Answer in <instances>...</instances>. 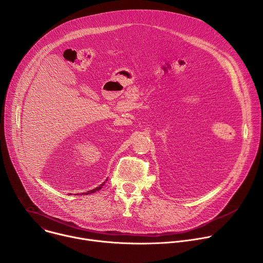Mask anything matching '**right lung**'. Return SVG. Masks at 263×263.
I'll return each instance as SVG.
<instances>
[{
	"label": "right lung",
	"instance_id": "1",
	"mask_svg": "<svg viewBox=\"0 0 263 263\" xmlns=\"http://www.w3.org/2000/svg\"><path fill=\"white\" fill-rule=\"evenodd\" d=\"M104 184H105V182H104V183H103L102 185H100L99 187H96V189H95V190H92V191H89V192H87V193H86V195H89V194H93V193H96L97 191H100V190L102 189V186H103ZM82 195H83V194H82Z\"/></svg>",
	"mask_w": 263,
	"mask_h": 263
}]
</instances>
